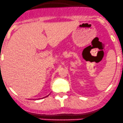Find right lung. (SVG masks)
Returning a JSON list of instances; mask_svg holds the SVG:
<instances>
[{"label": "right lung", "mask_w": 123, "mask_h": 123, "mask_svg": "<svg viewBox=\"0 0 123 123\" xmlns=\"http://www.w3.org/2000/svg\"><path fill=\"white\" fill-rule=\"evenodd\" d=\"M49 95H48V96H49ZM46 96V97H47V96ZM43 98H44V97H43Z\"/></svg>", "instance_id": "add662e5"}]
</instances>
